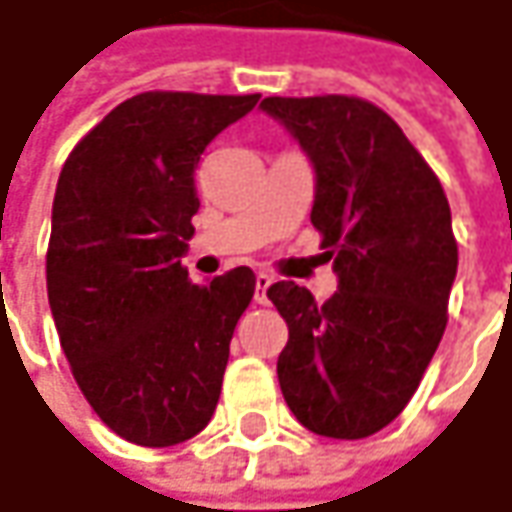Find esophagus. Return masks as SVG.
Here are the masks:
<instances>
[{
  "label": "esophagus",
  "mask_w": 512,
  "mask_h": 512,
  "mask_svg": "<svg viewBox=\"0 0 512 512\" xmlns=\"http://www.w3.org/2000/svg\"><path fill=\"white\" fill-rule=\"evenodd\" d=\"M274 283V277L271 274H256V300L259 303H265L268 297H265V291H268V286Z\"/></svg>",
  "instance_id": "1"
}]
</instances>
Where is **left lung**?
<instances>
[{
    "mask_svg": "<svg viewBox=\"0 0 512 512\" xmlns=\"http://www.w3.org/2000/svg\"><path fill=\"white\" fill-rule=\"evenodd\" d=\"M262 108L315 164L312 226L339 274L324 303L291 280L268 288L288 324L280 389L312 433L365 439L404 413L445 333L457 277L448 197L362 96H268Z\"/></svg>",
    "mask_w": 512,
    "mask_h": 512,
    "instance_id": "8db88e82",
    "label": "left lung"
}]
</instances>
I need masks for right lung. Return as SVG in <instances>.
<instances>
[{
    "label": "right lung",
    "instance_id": "right-lung-1",
    "mask_svg": "<svg viewBox=\"0 0 512 512\" xmlns=\"http://www.w3.org/2000/svg\"><path fill=\"white\" fill-rule=\"evenodd\" d=\"M259 94L144 91L67 156L46 247V291L70 371L117 436L167 448L218 407L229 342L256 274L206 286L182 265L200 209L194 167Z\"/></svg>",
    "mask_w": 512,
    "mask_h": 512
}]
</instances>
